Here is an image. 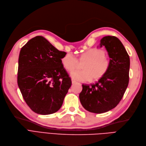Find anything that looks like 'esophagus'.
Listing matches in <instances>:
<instances>
[{"mask_svg": "<svg viewBox=\"0 0 146 146\" xmlns=\"http://www.w3.org/2000/svg\"><path fill=\"white\" fill-rule=\"evenodd\" d=\"M76 83H77L76 81H75V80H72V84H75Z\"/></svg>", "mask_w": 146, "mask_h": 146, "instance_id": "1", "label": "esophagus"}]
</instances>
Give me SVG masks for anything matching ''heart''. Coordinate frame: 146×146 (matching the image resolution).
<instances>
[{
    "mask_svg": "<svg viewBox=\"0 0 146 146\" xmlns=\"http://www.w3.org/2000/svg\"><path fill=\"white\" fill-rule=\"evenodd\" d=\"M82 64L81 70L71 74L73 80L80 82L98 80L107 74L110 66L109 56L101 48H92L82 52L78 58L72 54H66L61 64L67 71L71 72Z\"/></svg>",
    "mask_w": 146,
    "mask_h": 146,
    "instance_id": "heart-1",
    "label": "heart"
}]
</instances>
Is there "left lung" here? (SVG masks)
<instances>
[{"instance_id":"obj_1","label":"left lung","mask_w":146,"mask_h":146,"mask_svg":"<svg viewBox=\"0 0 146 146\" xmlns=\"http://www.w3.org/2000/svg\"><path fill=\"white\" fill-rule=\"evenodd\" d=\"M105 46L110 66L105 76L91 85H82L79 99L83 108L94 113H103L115 108L129 85L130 57L119 39L113 36L101 39L100 47Z\"/></svg>"}]
</instances>
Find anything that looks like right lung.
<instances>
[{
	"instance_id": "right-lung-1",
	"label": "right lung",
	"mask_w": 146,
	"mask_h": 146,
	"mask_svg": "<svg viewBox=\"0 0 146 146\" xmlns=\"http://www.w3.org/2000/svg\"><path fill=\"white\" fill-rule=\"evenodd\" d=\"M66 54L41 36L21 48L17 85L27 105L35 113L46 115L58 111L71 86V79L61 64Z\"/></svg>"
}]
</instances>
